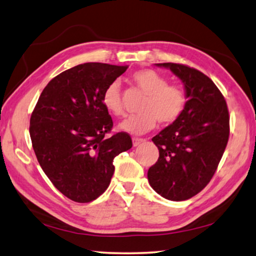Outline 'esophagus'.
I'll list each match as a JSON object with an SVG mask.
<instances>
[{
    "instance_id": "esophagus-1",
    "label": "esophagus",
    "mask_w": 256,
    "mask_h": 256,
    "mask_svg": "<svg viewBox=\"0 0 256 256\" xmlns=\"http://www.w3.org/2000/svg\"><path fill=\"white\" fill-rule=\"evenodd\" d=\"M144 141H146L144 138H132L133 146H138V144H141L142 142H144Z\"/></svg>"
}]
</instances>
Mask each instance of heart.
<instances>
[{
	"mask_svg": "<svg viewBox=\"0 0 256 256\" xmlns=\"http://www.w3.org/2000/svg\"><path fill=\"white\" fill-rule=\"evenodd\" d=\"M132 80L146 94V98L140 105V114L128 116L120 123V131L140 136L151 131L157 122L162 125L176 122L184 112L188 105V94L182 86L168 84L166 78L151 68L136 71ZM102 100L112 114H123L120 86L118 81H112L106 86Z\"/></svg>",
	"mask_w": 256,
	"mask_h": 256,
	"instance_id": "1",
	"label": "heart"
}]
</instances>
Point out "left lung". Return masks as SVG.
<instances>
[{"instance_id": "1", "label": "left lung", "mask_w": 256, "mask_h": 256, "mask_svg": "<svg viewBox=\"0 0 256 256\" xmlns=\"http://www.w3.org/2000/svg\"><path fill=\"white\" fill-rule=\"evenodd\" d=\"M180 78L188 94L180 118L152 138L159 158L148 170L151 188L172 201L188 200L206 188L229 138V114L222 94L196 68L159 63Z\"/></svg>"}]
</instances>
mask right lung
Returning <instances> with one entry per match:
<instances>
[{"instance_id":"add662e5","label":"right lung","mask_w":256,"mask_h":256,"mask_svg":"<svg viewBox=\"0 0 256 256\" xmlns=\"http://www.w3.org/2000/svg\"><path fill=\"white\" fill-rule=\"evenodd\" d=\"M128 66L84 63L60 73L40 94L30 118V138L38 162L60 193L92 202L110 186L112 160L132 148L131 136L106 138L112 120L102 100L110 82Z\"/></svg>"}]
</instances>
